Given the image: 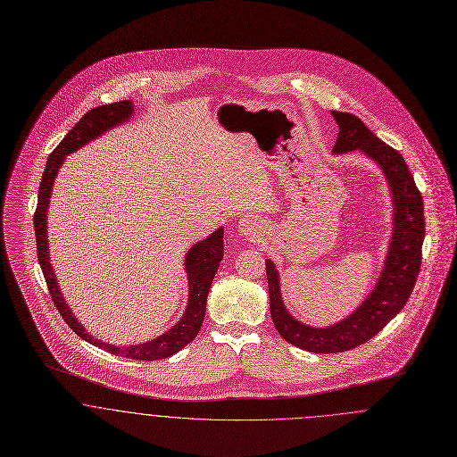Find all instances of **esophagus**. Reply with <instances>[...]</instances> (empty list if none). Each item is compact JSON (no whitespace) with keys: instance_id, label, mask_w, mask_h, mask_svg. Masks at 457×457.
I'll return each instance as SVG.
<instances>
[{"instance_id":"obj_1","label":"esophagus","mask_w":457,"mask_h":457,"mask_svg":"<svg viewBox=\"0 0 457 457\" xmlns=\"http://www.w3.org/2000/svg\"><path fill=\"white\" fill-rule=\"evenodd\" d=\"M240 229H242L245 235H253V231H255V222L249 220V219H244V220L240 222Z\"/></svg>"}]
</instances>
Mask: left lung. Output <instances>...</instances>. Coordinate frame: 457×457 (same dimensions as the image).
Segmentation results:
<instances>
[{
    "label": "left lung",
    "mask_w": 457,
    "mask_h": 457,
    "mask_svg": "<svg viewBox=\"0 0 457 457\" xmlns=\"http://www.w3.org/2000/svg\"><path fill=\"white\" fill-rule=\"evenodd\" d=\"M340 126L333 153L362 151L384 170L395 200V233L389 245L382 277L373 293L354 313L329 328H310L298 322L282 303L278 273L266 261L270 289V312L277 331L289 344L315 354L345 353L373 338L405 306L422 261L426 233L424 202L405 159L396 149L377 138L364 122L349 112H333Z\"/></svg>",
    "instance_id": "1"
}]
</instances>
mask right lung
I'll return each mask as SVG.
<instances>
[{"mask_svg": "<svg viewBox=\"0 0 457 457\" xmlns=\"http://www.w3.org/2000/svg\"><path fill=\"white\" fill-rule=\"evenodd\" d=\"M133 113V103L129 100L124 102L102 104L96 108H91L87 113L82 115V119L70 129V133L61 140V144L52 151L46 171L42 175L40 189H38V204L33 215L35 222V235H37V253L38 262L42 266L52 302L59 313L62 315L64 322L86 342L100 347L103 351H108L110 354L122 355L137 361H157L179 353L187 344H191L196 335L202 329L204 324V310H206V296L212 286V280L215 277V271L219 268V262L222 259V237L224 229L219 228L212 237H208L204 242L196 244L186 257V270L189 275V303L186 308L184 317L177 326H173L170 331L161 335L159 338H154L147 344L129 345V347H115L110 344H104L91 337L73 317L68 304L62 300V295L59 293L54 271H52L51 261H49V247H47V208L51 200L52 184L59 171V166L62 164L64 157L68 154L75 153L87 142L100 137L106 129L124 122Z\"/></svg>", "mask_w": 457, "mask_h": 457, "instance_id": "1", "label": "right lung"}]
</instances>
